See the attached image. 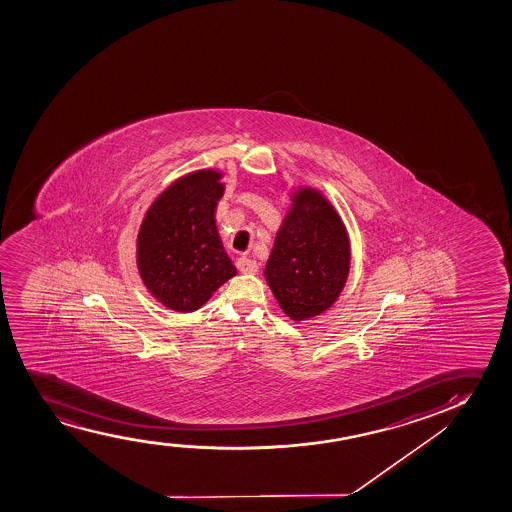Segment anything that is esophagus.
Wrapping results in <instances>:
<instances>
[{"label": "esophagus", "instance_id": "34e87169", "mask_svg": "<svg viewBox=\"0 0 512 512\" xmlns=\"http://www.w3.org/2000/svg\"><path fill=\"white\" fill-rule=\"evenodd\" d=\"M236 266H238L241 273L245 274H253L259 271V264H257V260L250 259V257H239L238 262H236Z\"/></svg>", "mask_w": 512, "mask_h": 512}]
</instances>
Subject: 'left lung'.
I'll return each mask as SVG.
<instances>
[{"label":"left lung","mask_w":512,"mask_h":512,"mask_svg":"<svg viewBox=\"0 0 512 512\" xmlns=\"http://www.w3.org/2000/svg\"><path fill=\"white\" fill-rule=\"evenodd\" d=\"M292 201L264 274L281 309L302 322L329 309L341 294L350 271V241L320 192L301 189Z\"/></svg>","instance_id":"left-lung-1"}]
</instances>
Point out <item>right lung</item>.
<instances>
[{
  "mask_svg": "<svg viewBox=\"0 0 512 512\" xmlns=\"http://www.w3.org/2000/svg\"><path fill=\"white\" fill-rule=\"evenodd\" d=\"M213 169L176 180L155 199L138 234V269L166 308L190 313L236 274L225 253L215 210L224 194Z\"/></svg>",
  "mask_w": 512,
  "mask_h": 512,
  "instance_id": "obj_1",
  "label": "right lung"
}]
</instances>
